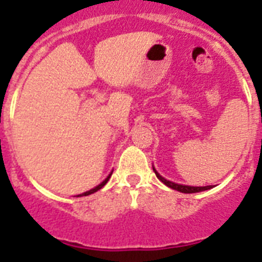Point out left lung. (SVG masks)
<instances>
[{"label":"left lung","mask_w":262,"mask_h":262,"mask_svg":"<svg viewBox=\"0 0 262 262\" xmlns=\"http://www.w3.org/2000/svg\"><path fill=\"white\" fill-rule=\"evenodd\" d=\"M154 172H155V174H156V177L159 178L160 181L163 182V184H165L166 186L170 187V189H174V190H177V191H181V193H186V194L200 193V191L209 190V189H211V187H212V185H210V186H187V185L174 184V182L168 181V180H165V178H164L163 176H160L159 173L156 172V169H155V168H154Z\"/></svg>","instance_id":"left-lung-1"}]
</instances>
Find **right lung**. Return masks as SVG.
Wrapping results in <instances>:
<instances>
[{"instance_id":"obj_1","label":"right lung","mask_w":262,"mask_h":262,"mask_svg":"<svg viewBox=\"0 0 262 262\" xmlns=\"http://www.w3.org/2000/svg\"><path fill=\"white\" fill-rule=\"evenodd\" d=\"M111 174H113V172L110 173V174L107 176V177L105 178V180H103L102 182H101V184L98 185V186H96V187H93V189H90L89 191H85V193H82V194H80V195H77V196H82V195H89V194H93V193H96V191H98L99 189H102L103 186H105L106 184H107V181H108V178L111 177Z\"/></svg>"}]
</instances>
